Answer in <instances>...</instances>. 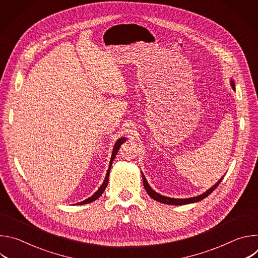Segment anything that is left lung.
<instances>
[{
  "label": "left lung",
  "mask_w": 258,
  "mask_h": 258,
  "mask_svg": "<svg viewBox=\"0 0 258 258\" xmlns=\"http://www.w3.org/2000/svg\"><path fill=\"white\" fill-rule=\"evenodd\" d=\"M231 86H232V89H233L234 91H236L235 83H234L233 80H231ZM142 177H143L144 187H145V189H146V192L148 193V195H149L152 199H154V200H156V201H158V202H160V203L169 204V205H183V204H190V203L199 202V201L203 200L204 198H206L209 194H211V193L215 190V188L219 185L220 181H222V179L224 178V176L220 177V178L218 179V181L215 183V185H213L210 189H208L206 192H204V193L201 194V195H198V196H196V197H191V198H185V199H179V198L176 199V198H170V197H166V196H163V195L158 194L157 192H155V191L149 186V183H148V181H147V179H146L145 175L143 174V172H142Z\"/></svg>",
  "instance_id": "obj_1"
}]
</instances>
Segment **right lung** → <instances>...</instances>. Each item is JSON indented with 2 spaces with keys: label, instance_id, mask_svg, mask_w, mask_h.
Instances as JSON below:
<instances>
[{
  "label": "right lung",
  "instance_id": "add662e5",
  "mask_svg": "<svg viewBox=\"0 0 258 258\" xmlns=\"http://www.w3.org/2000/svg\"><path fill=\"white\" fill-rule=\"evenodd\" d=\"M126 140V138H120V139H118L117 141H116V143L114 144V147H113V151H112V155H111V158H110V162H109V167H108V169H107V173H106V176H105V179H104V181H103V183L101 185V187L98 189V191L97 192H95L91 197H89L88 199H86V200H84V201H82V202H79V203H77V204H80V205H83V204H88V203H91V202H93V201H95V200H97L102 194H103V192L105 191V189H106V187H107V185H108V179H109V172H110V169H111V165H112V162H113V160H114V158H115V156H116V154H117V152H118V150H119V147H120V145L124 142Z\"/></svg>",
  "mask_w": 258,
  "mask_h": 258
}]
</instances>
